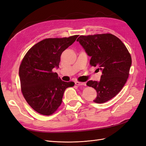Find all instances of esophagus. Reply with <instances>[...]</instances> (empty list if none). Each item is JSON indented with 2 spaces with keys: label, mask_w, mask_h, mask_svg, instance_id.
Here are the masks:
<instances>
[{
  "label": "esophagus",
  "mask_w": 146,
  "mask_h": 146,
  "mask_svg": "<svg viewBox=\"0 0 146 146\" xmlns=\"http://www.w3.org/2000/svg\"><path fill=\"white\" fill-rule=\"evenodd\" d=\"M75 84L78 86H86V83L83 82H76Z\"/></svg>",
  "instance_id": "obj_1"
}]
</instances>
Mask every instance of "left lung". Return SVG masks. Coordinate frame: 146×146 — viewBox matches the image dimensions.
I'll use <instances>...</instances> for the list:
<instances>
[{
	"label": "left lung",
	"mask_w": 146,
	"mask_h": 146,
	"mask_svg": "<svg viewBox=\"0 0 146 146\" xmlns=\"http://www.w3.org/2000/svg\"><path fill=\"white\" fill-rule=\"evenodd\" d=\"M77 41L91 57L90 64L98 67L102 73L99 82L90 80L86 85L97 91L94 102L105 103L116 96L125 84L131 65L130 54L112 34L80 36Z\"/></svg>",
	"instance_id": "8db88e82"
}]
</instances>
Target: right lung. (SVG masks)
Returning <instances> with one entry per match:
<instances>
[{
    "label": "right lung",
    "instance_id": "obj_1",
    "mask_svg": "<svg viewBox=\"0 0 146 146\" xmlns=\"http://www.w3.org/2000/svg\"><path fill=\"white\" fill-rule=\"evenodd\" d=\"M77 37L43 39L29 49L22 61L19 70L22 92L38 113L52 114L62 102L65 90L74 86L72 82L61 80L52 69L59 68L61 54Z\"/></svg>",
    "mask_w": 146,
    "mask_h": 146
}]
</instances>
